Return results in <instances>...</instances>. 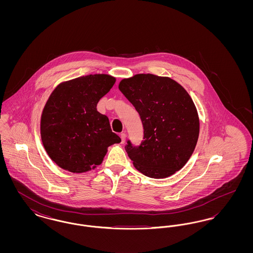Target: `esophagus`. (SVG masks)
<instances>
[{
	"label": "esophagus",
	"mask_w": 253,
	"mask_h": 253,
	"mask_svg": "<svg viewBox=\"0 0 253 253\" xmlns=\"http://www.w3.org/2000/svg\"><path fill=\"white\" fill-rule=\"evenodd\" d=\"M121 143H124V142H125V140H126V133H124V132L121 133Z\"/></svg>",
	"instance_id": "obj_1"
}]
</instances>
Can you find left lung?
Instances as JSON below:
<instances>
[{
    "instance_id": "obj_1",
    "label": "left lung",
    "mask_w": 253,
    "mask_h": 253,
    "mask_svg": "<svg viewBox=\"0 0 253 253\" xmlns=\"http://www.w3.org/2000/svg\"><path fill=\"white\" fill-rule=\"evenodd\" d=\"M121 93L138 112L144 128L140 146L125 150L134 168L151 178H166L185 166L199 136V117L185 88L169 77L136 74L121 80Z\"/></svg>"
}]
</instances>
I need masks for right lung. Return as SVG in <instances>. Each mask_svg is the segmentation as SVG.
I'll use <instances>...</instances> for the list:
<instances>
[{"instance_id":"obj_1","label":"right lung","mask_w":253,"mask_h":253,"mask_svg":"<svg viewBox=\"0 0 253 253\" xmlns=\"http://www.w3.org/2000/svg\"><path fill=\"white\" fill-rule=\"evenodd\" d=\"M115 83L111 75H88L60 83L50 94L42 112L41 137L60 168L73 173L94 169L109 146L121 142L108 118L96 110Z\"/></svg>"}]
</instances>
